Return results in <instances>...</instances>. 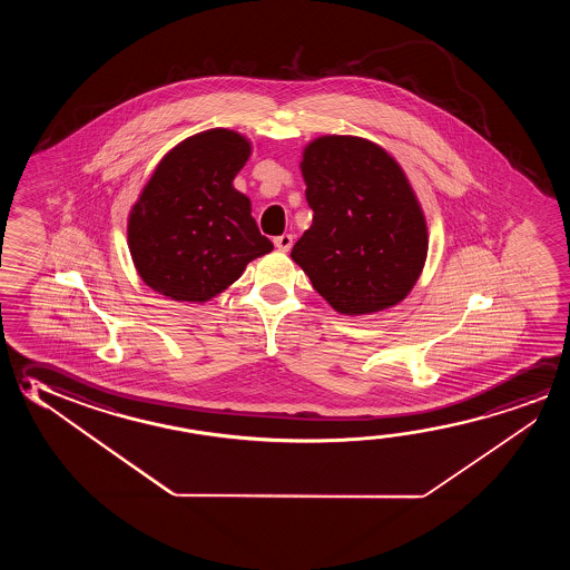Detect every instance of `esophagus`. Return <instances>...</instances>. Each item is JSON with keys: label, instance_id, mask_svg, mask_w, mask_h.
Returning a JSON list of instances; mask_svg holds the SVG:
<instances>
[{"label": "esophagus", "instance_id": "obj_1", "mask_svg": "<svg viewBox=\"0 0 570 570\" xmlns=\"http://www.w3.org/2000/svg\"><path fill=\"white\" fill-rule=\"evenodd\" d=\"M292 244H294V236L292 234H282V236H276L274 238V246L282 250V253H288L289 248H292Z\"/></svg>", "mask_w": 570, "mask_h": 570}]
</instances>
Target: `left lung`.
<instances>
[{
    "label": "left lung",
    "mask_w": 570,
    "mask_h": 570,
    "mask_svg": "<svg viewBox=\"0 0 570 570\" xmlns=\"http://www.w3.org/2000/svg\"><path fill=\"white\" fill-rule=\"evenodd\" d=\"M312 226L292 258L332 308L374 314L402 302L428 256V228L407 178L374 142L330 135L302 159Z\"/></svg>",
    "instance_id": "8db88e82"
}]
</instances>
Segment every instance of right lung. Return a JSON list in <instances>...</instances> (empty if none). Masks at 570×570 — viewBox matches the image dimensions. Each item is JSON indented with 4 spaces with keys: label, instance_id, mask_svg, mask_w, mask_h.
Listing matches in <instances>:
<instances>
[{
    "label": "right lung",
    "instance_id": "1",
    "mask_svg": "<svg viewBox=\"0 0 570 570\" xmlns=\"http://www.w3.org/2000/svg\"><path fill=\"white\" fill-rule=\"evenodd\" d=\"M250 157L238 132L213 129L183 140L160 160L129 218L140 278L168 298L206 302L271 253L233 180Z\"/></svg>",
    "mask_w": 570,
    "mask_h": 570
}]
</instances>
